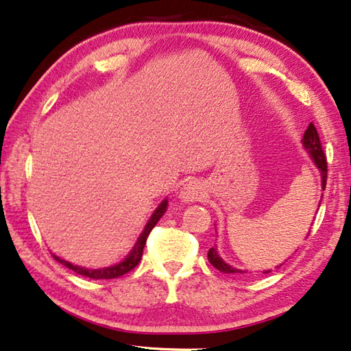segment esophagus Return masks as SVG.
I'll return each mask as SVG.
<instances>
[{
    "label": "esophagus",
    "mask_w": 351,
    "mask_h": 351,
    "mask_svg": "<svg viewBox=\"0 0 351 351\" xmlns=\"http://www.w3.org/2000/svg\"><path fill=\"white\" fill-rule=\"evenodd\" d=\"M203 197H204V189L197 181L189 182V184H186L184 187H182V191L180 193V198L184 203L199 202V199H203Z\"/></svg>",
    "instance_id": "1"
}]
</instances>
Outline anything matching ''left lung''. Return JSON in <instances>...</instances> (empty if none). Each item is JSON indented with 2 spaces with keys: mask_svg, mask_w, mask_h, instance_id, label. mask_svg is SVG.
<instances>
[{
  "mask_svg": "<svg viewBox=\"0 0 351 351\" xmlns=\"http://www.w3.org/2000/svg\"><path fill=\"white\" fill-rule=\"evenodd\" d=\"M303 145L309 152L311 158H313L314 164L317 165V169L320 170V173H322V191H325V187H326V175H328L326 156H325L324 148H322L319 132H317L315 126L313 123H309L308 130H306V132H304ZM208 259H209V263L213 264L217 270L223 271V274H242V270H237V269H234V267H231L230 264H226L225 261L220 258L219 253H217V250L214 247L208 252ZM269 271H271V270H267L265 274H269Z\"/></svg>",
  "mask_w": 351,
  "mask_h": 351,
  "instance_id": "8db88e82",
  "label": "left lung"
}]
</instances>
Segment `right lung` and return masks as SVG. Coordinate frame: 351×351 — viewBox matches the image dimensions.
Masks as SVG:
<instances>
[{"mask_svg":"<svg viewBox=\"0 0 351 351\" xmlns=\"http://www.w3.org/2000/svg\"><path fill=\"white\" fill-rule=\"evenodd\" d=\"M165 209H167V199H164V202L158 206V209L154 210L153 215L149 217V220H148V223L145 226V230H143L141 237L137 239L134 248L131 250V253L128 254L126 258L121 261L120 264H115V265H110V267H104V269L92 270V269H84V267H80V265H73L71 263H69V261L60 259L59 256H56V254H53V258L58 261V263L64 264L65 267H69L70 270L76 271L77 275L92 278V280H112V278L123 276L125 274H128V271H131L132 269H134V267L138 263H141L142 254H143V247H145V243H147L148 234H149V232H152V230L154 228V225L158 223L160 217L164 215Z\"/></svg>","mask_w":351,"mask_h":351,"instance_id":"right-lung-1","label":"right lung"}]
</instances>
